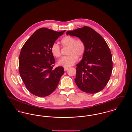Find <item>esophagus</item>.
<instances>
[{"mask_svg":"<svg viewBox=\"0 0 132 132\" xmlns=\"http://www.w3.org/2000/svg\"><path fill=\"white\" fill-rule=\"evenodd\" d=\"M68 69H69L68 67H64V70L65 71H67Z\"/></svg>","mask_w":132,"mask_h":132,"instance_id":"esophagus-1","label":"esophagus"}]
</instances>
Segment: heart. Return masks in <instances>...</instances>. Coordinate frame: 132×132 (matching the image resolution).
Returning <instances> with one entry per match:
<instances>
[{
    "instance_id": "obj_1",
    "label": "heart",
    "mask_w": 132,
    "mask_h": 132,
    "mask_svg": "<svg viewBox=\"0 0 132 132\" xmlns=\"http://www.w3.org/2000/svg\"><path fill=\"white\" fill-rule=\"evenodd\" d=\"M61 44L64 46L69 47L68 52L69 55L62 57L58 60V64L60 66L64 67L72 66L78 61V56H82L86 50V45L82 39H76V38L72 36H67L64 37L61 40ZM50 50L54 56L58 58L61 56L60 47L56 43L52 44Z\"/></svg>"
}]
</instances>
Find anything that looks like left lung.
Masks as SVG:
<instances>
[{"label": "left lung", "mask_w": 132, "mask_h": 132, "mask_svg": "<svg viewBox=\"0 0 132 132\" xmlns=\"http://www.w3.org/2000/svg\"><path fill=\"white\" fill-rule=\"evenodd\" d=\"M66 34L79 38L86 45L82 59L77 64V86L87 93L100 92L109 81L113 67L112 55L106 42L98 33L87 26L67 31Z\"/></svg>", "instance_id": "8db88e82"}]
</instances>
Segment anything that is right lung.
<instances>
[{
	"label": "right lung",
	"mask_w": 132,
	"mask_h": 132,
	"mask_svg": "<svg viewBox=\"0 0 132 132\" xmlns=\"http://www.w3.org/2000/svg\"><path fill=\"white\" fill-rule=\"evenodd\" d=\"M65 31L45 28L38 29L23 45L19 59V73L28 90L38 97H45L56 89L64 73L63 67L53 69L55 62L51 47Z\"/></svg>",
	"instance_id": "right-lung-1"
}]
</instances>
